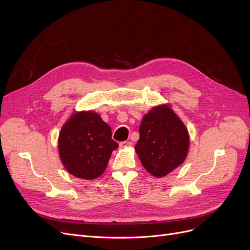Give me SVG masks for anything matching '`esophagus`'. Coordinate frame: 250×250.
I'll list each match as a JSON object with an SVG mask.
<instances>
[{"mask_svg": "<svg viewBox=\"0 0 250 250\" xmlns=\"http://www.w3.org/2000/svg\"><path fill=\"white\" fill-rule=\"evenodd\" d=\"M130 145H131V142H129V141H124V142L120 143L121 148H127V147H129Z\"/></svg>", "mask_w": 250, "mask_h": 250, "instance_id": "esophagus-1", "label": "esophagus"}]
</instances>
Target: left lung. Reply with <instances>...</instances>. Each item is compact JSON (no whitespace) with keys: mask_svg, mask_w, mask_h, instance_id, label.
Returning a JSON list of instances; mask_svg holds the SVG:
<instances>
[{"mask_svg":"<svg viewBox=\"0 0 250 250\" xmlns=\"http://www.w3.org/2000/svg\"><path fill=\"white\" fill-rule=\"evenodd\" d=\"M135 152L142 165L155 177H164L186 160L188 150L187 127L167 104L144 116Z\"/></svg>","mask_w":250,"mask_h":250,"instance_id":"left-lung-1","label":"left lung"}]
</instances>
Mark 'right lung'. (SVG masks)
<instances>
[{
    "mask_svg": "<svg viewBox=\"0 0 250 250\" xmlns=\"http://www.w3.org/2000/svg\"><path fill=\"white\" fill-rule=\"evenodd\" d=\"M119 147L111 129L98 113L75 112L59 133V157L67 172L83 179H95L106 169L111 152Z\"/></svg>",
    "mask_w": 250,
    "mask_h": 250,
    "instance_id": "add662e5",
    "label": "right lung"
}]
</instances>
